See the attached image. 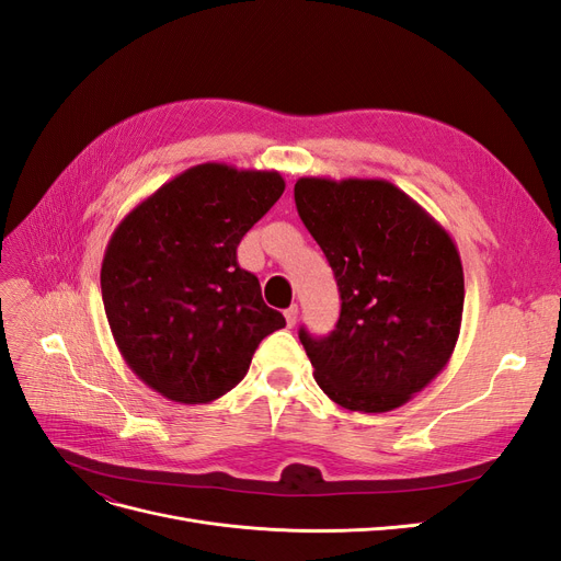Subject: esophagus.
Returning a JSON list of instances; mask_svg holds the SVG:
<instances>
[{"label":"esophagus","mask_w":561,"mask_h":561,"mask_svg":"<svg viewBox=\"0 0 561 561\" xmlns=\"http://www.w3.org/2000/svg\"><path fill=\"white\" fill-rule=\"evenodd\" d=\"M297 316H299V309H297V304H293V307L285 311V322H287V328H295Z\"/></svg>","instance_id":"1"}]
</instances>
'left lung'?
<instances>
[{
  "label": "left lung",
  "instance_id": "1",
  "mask_svg": "<svg viewBox=\"0 0 561 561\" xmlns=\"http://www.w3.org/2000/svg\"><path fill=\"white\" fill-rule=\"evenodd\" d=\"M295 203L342 297L328 336L299 330L316 381L344 410H396L451 358L466 297L461 254L393 182L299 178Z\"/></svg>",
  "mask_w": 561,
  "mask_h": 561
}]
</instances>
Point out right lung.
I'll return each instance as SVG.
<instances>
[{
    "label": "right lung",
    "instance_id": "obj_1",
    "mask_svg": "<svg viewBox=\"0 0 561 561\" xmlns=\"http://www.w3.org/2000/svg\"><path fill=\"white\" fill-rule=\"evenodd\" d=\"M285 192L278 171L201 163L138 203L107 243L100 287L126 365L163 398L206 404L285 328L236 248Z\"/></svg>",
    "mask_w": 561,
    "mask_h": 561
}]
</instances>
